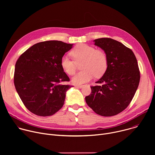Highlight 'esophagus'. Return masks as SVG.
I'll use <instances>...</instances> for the list:
<instances>
[{
    "mask_svg": "<svg viewBox=\"0 0 155 155\" xmlns=\"http://www.w3.org/2000/svg\"><path fill=\"white\" fill-rule=\"evenodd\" d=\"M75 87H78V88H81L83 87V85H76Z\"/></svg>",
    "mask_w": 155,
    "mask_h": 155,
    "instance_id": "34e87169",
    "label": "esophagus"
}]
</instances>
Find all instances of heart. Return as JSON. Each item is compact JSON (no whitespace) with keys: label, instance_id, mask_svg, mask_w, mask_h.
<instances>
[{"label":"heart","instance_id":"heart-1","mask_svg":"<svg viewBox=\"0 0 155 155\" xmlns=\"http://www.w3.org/2000/svg\"><path fill=\"white\" fill-rule=\"evenodd\" d=\"M74 59L64 55L61 59L62 69L68 75H74L77 70V65L83 62L80 72L72 78V82L76 84H81L91 80L94 76L101 77L107 68V58L106 54L101 50H96L94 47L86 45H78L71 52Z\"/></svg>","mask_w":155,"mask_h":155}]
</instances>
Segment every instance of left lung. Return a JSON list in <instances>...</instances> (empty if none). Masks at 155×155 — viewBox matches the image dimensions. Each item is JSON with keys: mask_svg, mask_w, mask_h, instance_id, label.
Wrapping results in <instances>:
<instances>
[{"mask_svg": "<svg viewBox=\"0 0 155 155\" xmlns=\"http://www.w3.org/2000/svg\"><path fill=\"white\" fill-rule=\"evenodd\" d=\"M94 42L104 51L107 68L96 85L91 86L85 101L97 114L114 116L129 105L137 91L140 78L137 61L132 51L118 41L101 38Z\"/></svg>", "mask_w": 155, "mask_h": 155, "instance_id": "obj_1", "label": "left lung"}]
</instances>
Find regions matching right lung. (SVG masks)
I'll return each mask as SVG.
<instances>
[{
	"label": "right lung",
	"instance_id": "1",
	"mask_svg": "<svg viewBox=\"0 0 155 155\" xmlns=\"http://www.w3.org/2000/svg\"><path fill=\"white\" fill-rule=\"evenodd\" d=\"M73 44L50 40L37 43L22 54L15 64L14 84L25 107L41 117L54 115L62 107L72 86L61 59Z\"/></svg>",
	"mask_w": 155,
	"mask_h": 155
}]
</instances>
